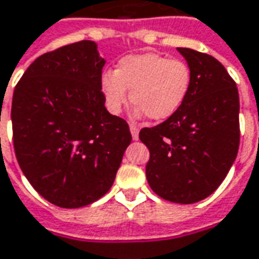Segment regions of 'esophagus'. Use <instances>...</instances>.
I'll use <instances>...</instances> for the list:
<instances>
[{
	"label": "esophagus",
	"mask_w": 259,
	"mask_h": 259,
	"mask_svg": "<svg viewBox=\"0 0 259 259\" xmlns=\"http://www.w3.org/2000/svg\"><path fill=\"white\" fill-rule=\"evenodd\" d=\"M139 126H136V124H130V133H132V137H133V140H137L139 139Z\"/></svg>",
	"instance_id": "34e87169"
}]
</instances>
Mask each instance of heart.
Here are the masks:
<instances>
[{
	"label": "heart",
	"mask_w": 259,
	"mask_h": 259,
	"mask_svg": "<svg viewBox=\"0 0 259 259\" xmlns=\"http://www.w3.org/2000/svg\"><path fill=\"white\" fill-rule=\"evenodd\" d=\"M189 87L191 70L185 61L158 53L126 56L116 71H106L101 78L106 108L112 113H120L132 99L137 115L146 113L151 120L172 116L184 104Z\"/></svg>",
	"instance_id": "obj_1"
}]
</instances>
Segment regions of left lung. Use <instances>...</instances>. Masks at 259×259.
Masks as SVG:
<instances>
[{
  "instance_id": "left-lung-1",
  "label": "left lung",
  "mask_w": 259,
  "mask_h": 259,
  "mask_svg": "<svg viewBox=\"0 0 259 259\" xmlns=\"http://www.w3.org/2000/svg\"><path fill=\"white\" fill-rule=\"evenodd\" d=\"M191 70L184 104L154 127L140 130L147 146L148 185L160 198L189 205L223 182L240 144V99L234 79L219 60L178 48Z\"/></svg>"
}]
</instances>
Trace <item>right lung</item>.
Here are the masks:
<instances>
[{
  "instance_id": "1",
  "label": "right lung",
  "mask_w": 259,
  "mask_h": 259,
  "mask_svg": "<svg viewBox=\"0 0 259 259\" xmlns=\"http://www.w3.org/2000/svg\"><path fill=\"white\" fill-rule=\"evenodd\" d=\"M104 66L95 41L71 43L37 57L14 91L18 164L37 193L59 207L102 198L132 142L126 120L105 108Z\"/></svg>"
}]
</instances>
